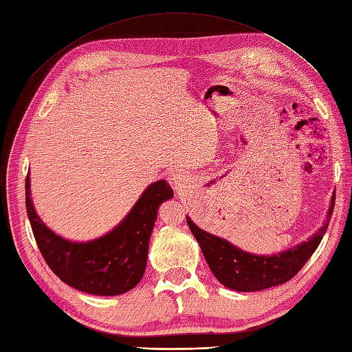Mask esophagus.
I'll return each mask as SVG.
<instances>
[{
	"instance_id": "obj_1",
	"label": "esophagus",
	"mask_w": 352,
	"mask_h": 352,
	"mask_svg": "<svg viewBox=\"0 0 352 352\" xmlns=\"http://www.w3.org/2000/svg\"><path fill=\"white\" fill-rule=\"evenodd\" d=\"M170 184H171V186H173V190L176 192H182V191H185V188L188 186V177L184 173V171H175V173L171 175Z\"/></svg>"
}]
</instances>
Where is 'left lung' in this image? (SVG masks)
<instances>
[{
  "mask_svg": "<svg viewBox=\"0 0 352 352\" xmlns=\"http://www.w3.org/2000/svg\"><path fill=\"white\" fill-rule=\"evenodd\" d=\"M334 200H336V192L331 195L324 226L315 234H312L306 242L289 248L284 252L272 255L245 252L241 248H236L227 242L226 239L213 236L197 227L190 217H186V222L197 242H199L212 273L221 284L230 289L251 293V291H261L285 284L297 275L298 270L303 267L305 263L311 258L318 248L322 236L327 231L333 215Z\"/></svg>",
  "mask_w": 352,
  "mask_h": 352,
  "instance_id": "1",
  "label": "left lung"
}]
</instances>
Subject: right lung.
Masks as SVG:
<instances>
[{"label": "right lung", "instance_id": "add662e5", "mask_svg": "<svg viewBox=\"0 0 352 352\" xmlns=\"http://www.w3.org/2000/svg\"><path fill=\"white\" fill-rule=\"evenodd\" d=\"M25 190L32 233L50 270L67 285L94 296L124 294L139 284L146 269L158 208L173 197L164 179L153 182L107 234L89 242H72L54 233L38 218L31 200L30 175Z\"/></svg>", "mask_w": 352, "mask_h": 352}]
</instances>
